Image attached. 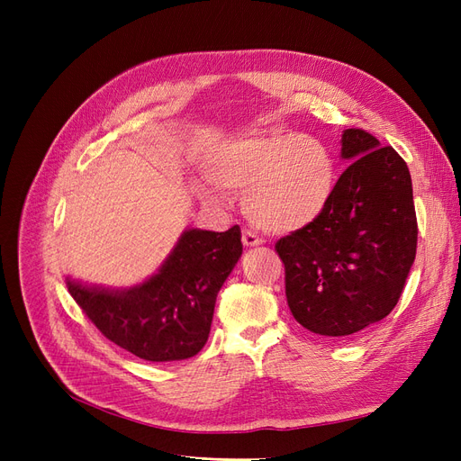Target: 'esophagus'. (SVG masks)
Masks as SVG:
<instances>
[{
  "label": "esophagus",
  "mask_w": 461,
  "mask_h": 461,
  "mask_svg": "<svg viewBox=\"0 0 461 461\" xmlns=\"http://www.w3.org/2000/svg\"><path fill=\"white\" fill-rule=\"evenodd\" d=\"M242 244H244L246 248H256V246H261L263 240L259 239V236H258L256 232L244 230V232H242Z\"/></svg>",
  "instance_id": "34e87169"
}]
</instances>
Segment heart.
Here are the masks:
<instances>
[{
	"mask_svg": "<svg viewBox=\"0 0 461 461\" xmlns=\"http://www.w3.org/2000/svg\"><path fill=\"white\" fill-rule=\"evenodd\" d=\"M219 188L242 194L248 219L263 230L294 232L327 212L339 185L330 148L312 134L254 131L221 144L205 165ZM202 198L207 188L196 186Z\"/></svg>",
	"mask_w": 461,
	"mask_h": 461,
	"instance_id": "heart-1",
	"label": "heart"
}]
</instances>
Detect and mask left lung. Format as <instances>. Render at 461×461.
Instances as JSON below:
<instances>
[{
    "label": "left lung",
    "mask_w": 461,
    "mask_h": 461,
    "mask_svg": "<svg viewBox=\"0 0 461 461\" xmlns=\"http://www.w3.org/2000/svg\"><path fill=\"white\" fill-rule=\"evenodd\" d=\"M340 146L350 165L327 212L275 246L292 315L329 339L350 337L394 310L417 248L406 161L361 129H346Z\"/></svg>",
    "instance_id": "8db88e82"
}]
</instances>
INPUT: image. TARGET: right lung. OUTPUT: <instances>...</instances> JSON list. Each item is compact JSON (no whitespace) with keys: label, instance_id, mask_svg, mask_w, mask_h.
Instances as JSON below:
<instances>
[{"label":"right lung","instance_id":"1","mask_svg":"<svg viewBox=\"0 0 461 461\" xmlns=\"http://www.w3.org/2000/svg\"><path fill=\"white\" fill-rule=\"evenodd\" d=\"M240 239L239 225L186 229L142 283L107 288L67 276V288L104 337L127 352L146 361L188 359L207 342L219 290L242 256Z\"/></svg>","mask_w":461,"mask_h":461}]
</instances>
